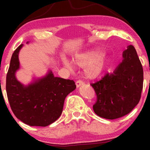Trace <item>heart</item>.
<instances>
[{
    "instance_id": "obj_1",
    "label": "heart",
    "mask_w": 150,
    "mask_h": 150,
    "mask_svg": "<svg viewBox=\"0 0 150 150\" xmlns=\"http://www.w3.org/2000/svg\"><path fill=\"white\" fill-rule=\"evenodd\" d=\"M96 64V63L95 62H94V61H91L89 63V65H88V67H89L90 69H91V68H93L94 67H95Z\"/></svg>"
}]
</instances>
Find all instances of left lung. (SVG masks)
Masks as SVG:
<instances>
[{"instance_id": "obj_1", "label": "left lung", "mask_w": 150, "mask_h": 150, "mask_svg": "<svg viewBox=\"0 0 150 150\" xmlns=\"http://www.w3.org/2000/svg\"><path fill=\"white\" fill-rule=\"evenodd\" d=\"M20 44L12 54L6 74V91L12 112L17 118L28 125L47 126L62 113L65 98L75 89L73 80L55 77L49 71L46 76L24 86L16 79L20 67Z\"/></svg>"}]
</instances>
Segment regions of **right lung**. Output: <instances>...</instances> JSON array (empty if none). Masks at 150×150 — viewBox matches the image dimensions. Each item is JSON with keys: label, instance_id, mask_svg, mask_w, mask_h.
<instances>
[{"label": "right lung", "instance_id": "right-lung-1", "mask_svg": "<svg viewBox=\"0 0 150 150\" xmlns=\"http://www.w3.org/2000/svg\"><path fill=\"white\" fill-rule=\"evenodd\" d=\"M142 63L132 45L123 52V60L112 73L91 83L96 95L95 112L112 120L128 115L138 105L143 88Z\"/></svg>", "mask_w": 150, "mask_h": 150}]
</instances>
